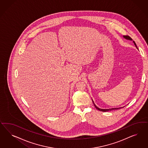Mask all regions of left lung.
Listing matches in <instances>:
<instances>
[{"label": "left lung", "mask_w": 148, "mask_h": 148, "mask_svg": "<svg viewBox=\"0 0 148 148\" xmlns=\"http://www.w3.org/2000/svg\"><path fill=\"white\" fill-rule=\"evenodd\" d=\"M124 38H126V39H128V40H132V38L130 37V36H124ZM134 45H136V47H137V46H136V43L134 42ZM92 101H93V104H94L95 108H96L97 110H98L100 111H102V112H108V111H111V110H118V109H119V108H110V109H100V108H98L97 106H96V105L94 104V102H93V100H92Z\"/></svg>", "instance_id": "1"}]
</instances>
